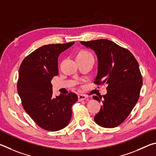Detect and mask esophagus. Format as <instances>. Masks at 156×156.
<instances>
[{"label": "esophagus", "instance_id": "1", "mask_svg": "<svg viewBox=\"0 0 156 156\" xmlns=\"http://www.w3.org/2000/svg\"><path fill=\"white\" fill-rule=\"evenodd\" d=\"M87 98V96L85 94H79L78 95V101H82L85 100Z\"/></svg>", "mask_w": 156, "mask_h": 156}]
</instances>
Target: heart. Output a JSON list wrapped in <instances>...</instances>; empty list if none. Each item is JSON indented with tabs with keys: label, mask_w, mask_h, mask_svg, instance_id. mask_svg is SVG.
Returning a JSON list of instances; mask_svg holds the SVG:
<instances>
[{
	"label": "heart",
	"mask_w": 156,
	"mask_h": 156,
	"mask_svg": "<svg viewBox=\"0 0 156 156\" xmlns=\"http://www.w3.org/2000/svg\"><path fill=\"white\" fill-rule=\"evenodd\" d=\"M90 55V53L86 51H81L77 54V55Z\"/></svg>",
	"instance_id": "b5f03b06"
}]
</instances>
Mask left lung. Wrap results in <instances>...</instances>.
<instances>
[{
	"label": "left lung",
	"mask_w": 156,
	"mask_h": 156,
	"mask_svg": "<svg viewBox=\"0 0 156 156\" xmlns=\"http://www.w3.org/2000/svg\"><path fill=\"white\" fill-rule=\"evenodd\" d=\"M81 44L94 51L97 56L98 72L94 83L108 85L107 94L93 97L103 103L94 121L105 128L119 126L139 99L143 79L137 60L129 51L112 41L100 39Z\"/></svg>",
	"instance_id": "1"
}]
</instances>
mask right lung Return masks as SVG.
I'll return each mask as SVG.
<instances>
[{
    "label": "right lung",
    "mask_w": 156,
    "mask_h": 156,
    "mask_svg": "<svg viewBox=\"0 0 156 156\" xmlns=\"http://www.w3.org/2000/svg\"><path fill=\"white\" fill-rule=\"evenodd\" d=\"M75 42L41 46L23 59L19 69L17 90L26 112L38 126L56 132L67 126L71 107L78 99L70 92L53 96L52 78L58 75L60 53Z\"/></svg>",
    "instance_id": "obj_1"
}]
</instances>
